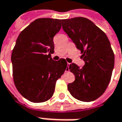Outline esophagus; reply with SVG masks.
I'll use <instances>...</instances> for the list:
<instances>
[{
	"instance_id": "obj_1",
	"label": "esophagus",
	"mask_w": 122,
	"mask_h": 122,
	"mask_svg": "<svg viewBox=\"0 0 122 122\" xmlns=\"http://www.w3.org/2000/svg\"><path fill=\"white\" fill-rule=\"evenodd\" d=\"M69 63H67V67H68V68H67V69H66V71H69Z\"/></svg>"
}]
</instances>
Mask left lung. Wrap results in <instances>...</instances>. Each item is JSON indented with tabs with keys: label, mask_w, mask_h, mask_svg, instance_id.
<instances>
[{
	"label": "left lung",
	"mask_w": 122,
	"mask_h": 122,
	"mask_svg": "<svg viewBox=\"0 0 122 122\" xmlns=\"http://www.w3.org/2000/svg\"><path fill=\"white\" fill-rule=\"evenodd\" d=\"M62 27L85 61L82 68L75 63L69 65L75 81L67 85V89L79 101H95L104 93L111 80L115 57L109 40L105 32L85 17L62 19Z\"/></svg>",
	"instance_id": "left-lung-1"
}]
</instances>
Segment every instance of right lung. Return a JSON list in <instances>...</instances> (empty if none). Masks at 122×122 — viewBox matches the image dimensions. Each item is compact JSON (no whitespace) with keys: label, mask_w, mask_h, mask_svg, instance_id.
Wrapping results in <instances>:
<instances>
[{"label":"right lung","mask_w":122,"mask_h":122,"mask_svg":"<svg viewBox=\"0 0 122 122\" xmlns=\"http://www.w3.org/2000/svg\"><path fill=\"white\" fill-rule=\"evenodd\" d=\"M62 19L40 18L19 34L11 54L15 87L24 98L42 103L53 97L57 80L67 69L65 59L54 61L53 37Z\"/></svg>","instance_id":"right-lung-1"}]
</instances>
